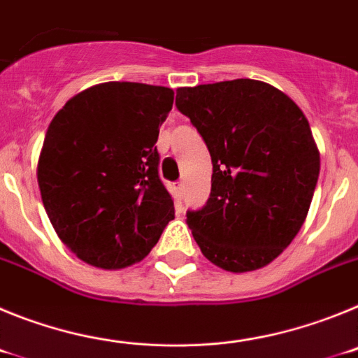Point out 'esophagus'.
<instances>
[{"mask_svg": "<svg viewBox=\"0 0 358 358\" xmlns=\"http://www.w3.org/2000/svg\"><path fill=\"white\" fill-rule=\"evenodd\" d=\"M182 189H185V182L177 181V195H179V197L182 195Z\"/></svg>", "mask_w": 358, "mask_h": 358, "instance_id": "esophagus-1", "label": "esophagus"}]
</instances>
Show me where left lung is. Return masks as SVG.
<instances>
[{"label": "left lung", "mask_w": 358, "mask_h": 358, "mask_svg": "<svg viewBox=\"0 0 358 358\" xmlns=\"http://www.w3.org/2000/svg\"><path fill=\"white\" fill-rule=\"evenodd\" d=\"M176 107L210 150L211 194L186 211L211 264L245 273L271 264L301 229L319 177V150L303 110L251 78L179 87Z\"/></svg>", "instance_id": "left-lung-1"}]
</instances>
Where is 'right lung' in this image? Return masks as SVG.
<instances>
[{"instance_id":"right-lung-1","label":"right lung","mask_w":358,"mask_h":358,"mask_svg":"<svg viewBox=\"0 0 358 358\" xmlns=\"http://www.w3.org/2000/svg\"><path fill=\"white\" fill-rule=\"evenodd\" d=\"M173 91L106 82L66 102L50 123L37 181L50 222L80 260L122 268L143 260L173 220L156 141Z\"/></svg>"}]
</instances>
